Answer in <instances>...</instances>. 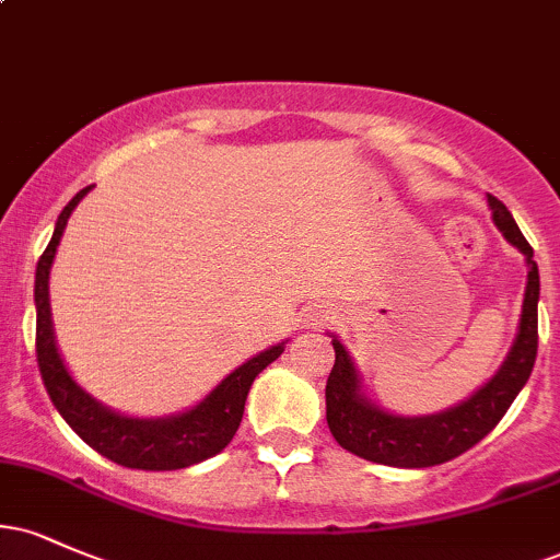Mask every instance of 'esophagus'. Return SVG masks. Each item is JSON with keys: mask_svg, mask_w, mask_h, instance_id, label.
<instances>
[{"mask_svg": "<svg viewBox=\"0 0 560 560\" xmlns=\"http://www.w3.org/2000/svg\"><path fill=\"white\" fill-rule=\"evenodd\" d=\"M334 318H337L334 316V307H318V311L307 313V326H313V329H316V326L329 324V320H334Z\"/></svg>", "mask_w": 560, "mask_h": 560, "instance_id": "obj_1", "label": "esophagus"}]
</instances>
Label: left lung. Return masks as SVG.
Listing matches in <instances>:
<instances>
[{"mask_svg": "<svg viewBox=\"0 0 560 560\" xmlns=\"http://www.w3.org/2000/svg\"><path fill=\"white\" fill-rule=\"evenodd\" d=\"M492 208L494 226L513 247L526 258V292L522 305L518 334L511 352L485 387L474 392L455 408L432 416H395L376 408L361 392V376L350 352L337 337L334 345V369L326 382V421L334 440L350 453L365 460L397 468H427L458 458L498 427L505 410L529 378L537 358V300H539V271L535 249L524 240L522 229L498 197L487 195Z\"/></svg>", "mask_w": 560, "mask_h": 560, "instance_id": "8db88e82", "label": "left lung"}]
</instances>
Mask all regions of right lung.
Listing matches in <instances>:
<instances>
[{"instance_id": "obj_1", "label": "right lung", "mask_w": 560, "mask_h": 560, "mask_svg": "<svg viewBox=\"0 0 560 560\" xmlns=\"http://www.w3.org/2000/svg\"><path fill=\"white\" fill-rule=\"evenodd\" d=\"M89 189L92 186L81 189L62 208L52 242L47 244L36 266V361L49 400L55 402V408L60 410L68 427L89 447H94L96 453L105 455L118 466L141 468V471H176V468L195 466L199 460L213 458L215 453H221L234 440L236 429L242 423L244 400H247V392L253 387L255 376L284 352V342L249 358L247 363L223 378L202 402L186 410V413L168 416V419H131V416H120L102 402H96L68 374L66 363L57 352L52 313H49V268H52L57 244H60L62 231L68 226L70 213Z\"/></svg>"}]
</instances>
